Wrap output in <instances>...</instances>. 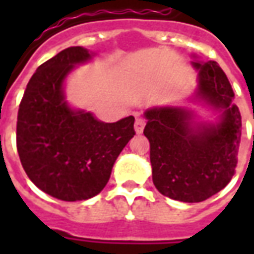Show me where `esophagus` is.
<instances>
[{
	"mask_svg": "<svg viewBox=\"0 0 254 254\" xmlns=\"http://www.w3.org/2000/svg\"><path fill=\"white\" fill-rule=\"evenodd\" d=\"M144 125H145V121H144L143 118H137L136 122H134V130L136 133H143V129H144Z\"/></svg>",
	"mask_w": 254,
	"mask_h": 254,
	"instance_id": "obj_1",
	"label": "esophagus"
}]
</instances>
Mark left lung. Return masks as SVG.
<instances>
[{"label":"left lung","mask_w":254,"mask_h":254,"mask_svg":"<svg viewBox=\"0 0 254 254\" xmlns=\"http://www.w3.org/2000/svg\"><path fill=\"white\" fill-rule=\"evenodd\" d=\"M198 69L197 98L222 110L218 124H193L182 107L145 111L144 136L149 141L152 181L163 194L184 202H200L233 178L241 143V114L234 91L218 63H193Z\"/></svg>","instance_id":"left-lung-1"}]
</instances>
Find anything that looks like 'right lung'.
<instances>
[{
  "label": "right lung",
  "instance_id": "add662e5",
  "mask_svg": "<svg viewBox=\"0 0 254 254\" xmlns=\"http://www.w3.org/2000/svg\"><path fill=\"white\" fill-rule=\"evenodd\" d=\"M91 57L87 49L67 47L42 64L19 106L16 144L23 169L41 190L64 201L100 193L118 155L136 134L133 116L105 124L67 106L64 80Z\"/></svg>",
  "mask_w": 254,
  "mask_h": 254
}]
</instances>
